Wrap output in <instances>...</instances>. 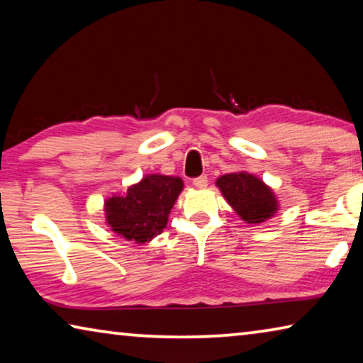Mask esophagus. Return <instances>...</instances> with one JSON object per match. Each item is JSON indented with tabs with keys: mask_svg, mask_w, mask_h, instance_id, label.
I'll use <instances>...</instances> for the list:
<instances>
[{
	"mask_svg": "<svg viewBox=\"0 0 363 363\" xmlns=\"http://www.w3.org/2000/svg\"><path fill=\"white\" fill-rule=\"evenodd\" d=\"M192 184H194V187H196V189H205L208 186V177L206 176L195 177Z\"/></svg>",
	"mask_w": 363,
	"mask_h": 363,
	"instance_id": "1",
	"label": "esophagus"
}]
</instances>
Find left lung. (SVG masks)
<instances>
[{
    "mask_svg": "<svg viewBox=\"0 0 363 363\" xmlns=\"http://www.w3.org/2000/svg\"><path fill=\"white\" fill-rule=\"evenodd\" d=\"M216 186L233 211L247 224H261L279 211L274 190L250 173H230L218 177Z\"/></svg>",
    "mask_w": 363,
    "mask_h": 363,
    "instance_id": "1",
    "label": "left lung"
}]
</instances>
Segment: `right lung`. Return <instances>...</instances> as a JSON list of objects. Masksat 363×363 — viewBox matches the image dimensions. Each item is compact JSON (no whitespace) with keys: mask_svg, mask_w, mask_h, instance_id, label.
<instances>
[{"mask_svg":"<svg viewBox=\"0 0 363 363\" xmlns=\"http://www.w3.org/2000/svg\"><path fill=\"white\" fill-rule=\"evenodd\" d=\"M182 189L181 177L147 174L128 187L125 195H112L104 201L106 224L125 240L150 242L167 227Z\"/></svg>","mask_w":363,"mask_h":363,"instance_id":"add662e5","label":"right lung"}]
</instances>
